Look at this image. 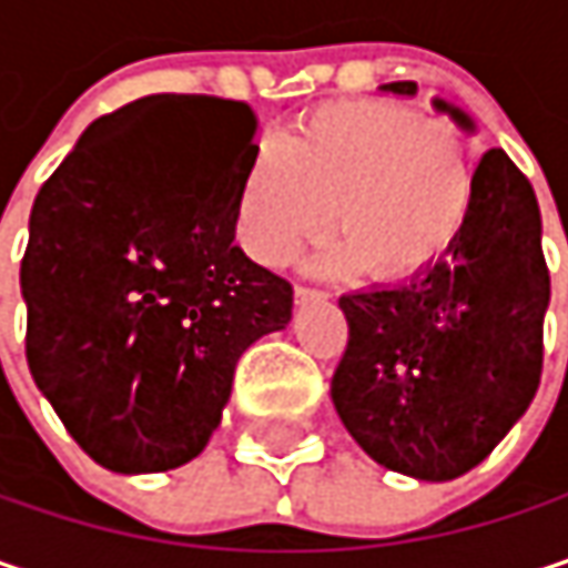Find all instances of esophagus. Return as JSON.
Here are the masks:
<instances>
[{
    "label": "esophagus",
    "instance_id": "1",
    "mask_svg": "<svg viewBox=\"0 0 568 568\" xmlns=\"http://www.w3.org/2000/svg\"><path fill=\"white\" fill-rule=\"evenodd\" d=\"M322 298H325V292H318V288H308V285H295V302H298V305L322 302Z\"/></svg>",
    "mask_w": 568,
    "mask_h": 568
}]
</instances>
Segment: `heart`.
Segmentation results:
<instances>
[{
  "label": "heart",
  "instance_id": "1",
  "mask_svg": "<svg viewBox=\"0 0 568 568\" xmlns=\"http://www.w3.org/2000/svg\"><path fill=\"white\" fill-rule=\"evenodd\" d=\"M475 169L462 132L393 100H341L305 113L292 135L266 139L240 184L236 231L250 256L288 263L308 240L344 243L322 270L357 266L403 280L429 266L465 227Z\"/></svg>",
  "mask_w": 568,
  "mask_h": 568
}]
</instances>
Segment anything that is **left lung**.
<instances>
[{"label":"left lung","instance_id":"left-lung-1","mask_svg":"<svg viewBox=\"0 0 568 568\" xmlns=\"http://www.w3.org/2000/svg\"><path fill=\"white\" fill-rule=\"evenodd\" d=\"M384 93L416 97L413 80ZM465 132L458 106L433 100ZM534 184L488 149L465 227L399 285L337 298L347 347L332 377L344 429L389 471L452 481L481 465L540 387L549 270Z\"/></svg>","mask_w":568,"mask_h":568}]
</instances>
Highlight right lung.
I'll use <instances>...</instances> for the list:
<instances>
[{
    "mask_svg": "<svg viewBox=\"0 0 568 568\" xmlns=\"http://www.w3.org/2000/svg\"><path fill=\"white\" fill-rule=\"evenodd\" d=\"M253 132L246 103L152 93L93 120L34 197L28 371L116 475L197 458L240 354L292 318V285L233 243Z\"/></svg>",
    "mask_w": 568,
    "mask_h": 568,
    "instance_id": "obj_1",
    "label": "right lung"
}]
</instances>
